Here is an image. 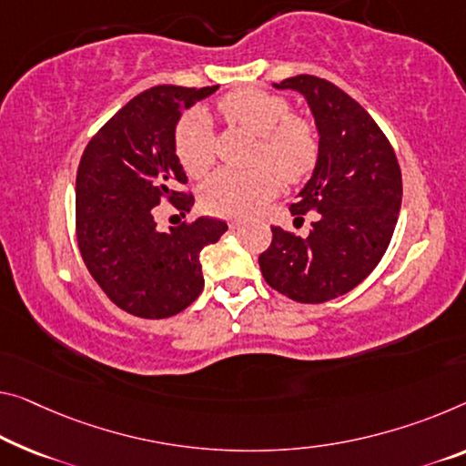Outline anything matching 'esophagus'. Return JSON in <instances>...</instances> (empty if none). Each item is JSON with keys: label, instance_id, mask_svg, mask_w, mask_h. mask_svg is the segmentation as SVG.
I'll return each instance as SVG.
<instances>
[{"label": "esophagus", "instance_id": "1", "mask_svg": "<svg viewBox=\"0 0 466 466\" xmlns=\"http://www.w3.org/2000/svg\"><path fill=\"white\" fill-rule=\"evenodd\" d=\"M228 227H231V228H241L243 223H241V220H231V225H228Z\"/></svg>", "mask_w": 466, "mask_h": 466}]
</instances>
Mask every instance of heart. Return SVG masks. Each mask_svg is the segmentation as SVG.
<instances>
[{
	"label": "heart",
	"mask_w": 466,
	"mask_h": 466,
	"mask_svg": "<svg viewBox=\"0 0 466 466\" xmlns=\"http://www.w3.org/2000/svg\"><path fill=\"white\" fill-rule=\"evenodd\" d=\"M218 112L227 123L258 135L254 162L268 164L285 183L299 181L317 164V131L306 118L289 114L283 97L260 89H238L220 99ZM175 154L187 175L208 173L214 162V137L204 110H193L178 120ZM269 169L218 170L202 185L199 202L206 212L217 217H248L277 189V177Z\"/></svg>",
	"instance_id": "heart-1"
}]
</instances>
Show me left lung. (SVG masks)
<instances>
[{
  "label": "left lung",
  "mask_w": 466,
  "mask_h": 466,
  "mask_svg": "<svg viewBox=\"0 0 466 466\" xmlns=\"http://www.w3.org/2000/svg\"><path fill=\"white\" fill-rule=\"evenodd\" d=\"M302 93L319 131L312 177L289 212H317L308 238L273 227L258 262L264 281L302 304H323L362 283L388 249L402 206V173L370 114L346 91L312 75L275 83Z\"/></svg>",
  "instance_id": "obj_1"
}]
</instances>
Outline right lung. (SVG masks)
I'll use <instances>...</instances> for the list:
<instances>
[{
    "label": "right lung",
    "instance_id": "obj_1",
    "mask_svg": "<svg viewBox=\"0 0 466 466\" xmlns=\"http://www.w3.org/2000/svg\"><path fill=\"white\" fill-rule=\"evenodd\" d=\"M212 87L158 85L133 97L85 147L76 170V241L85 267L125 312L167 319L185 310L204 289L199 254L217 243L227 223L202 217L156 227L158 206L183 214L193 196L175 154L181 110L212 96Z\"/></svg>",
    "mask_w": 466,
    "mask_h": 466
}]
</instances>
